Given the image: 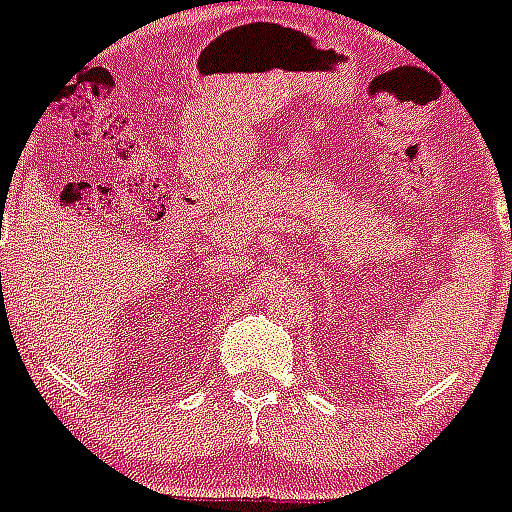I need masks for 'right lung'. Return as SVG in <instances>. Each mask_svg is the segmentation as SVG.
I'll list each match as a JSON object with an SVG mask.
<instances>
[{
    "label": "right lung",
    "instance_id": "add662e5",
    "mask_svg": "<svg viewBox=\"0 0 512 512\" xmlns=\"http://www.w3.org/2000/svg\"><path fill=\"white\" fill-rule=\"evenodd\" d=\"M0 229H2V227H0Z\"/></svg>",
    "mask_w": 512,
    "mask_h": 512
}]
</instances>
